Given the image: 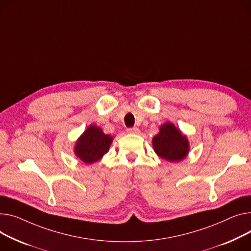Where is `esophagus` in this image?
<instances>
[{
  "label": "esophagus",
  "mask_w": 251,
  "mask_h": 251,
  "mask_svg": "<svg viewBox=\"0 0 251 251\" xmlns=\"http://www.w3.org/2000/svg\"><path fill=\"white\" fill-rule=\"evenodd\" d=\"M127 132L130 133V134H139L140 131L137 127H132V128H128Z\"/></svg>",
  "instance_id": "obj_1"
}]
</instances>
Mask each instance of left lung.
Returning <instances> with one entry per match:
<instances>
[{
  "mask_svg": "<svg viewBox=\"0 0 251 251\" xmlns=\"http://www.w3.org/2000/svg\"><path fill=\"white\" fill-rule=\"evenodd\" d=\"M152 145L159 157L174 162L186 158L190 150L187 136L171 122L160 126L158 134L152 138Z\"/></svg>",
  "mask_w": 251,
  "mask_h": 251,
  "instance_id": "left-lung-1",
  "label": "left lung"
}]
</instances>
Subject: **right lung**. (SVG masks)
Returning <instances> with one entry per match:
<instances>
[{
    "instance_id": "obj_1",
    "label": "right lung",
    "mask_w": 251,
    "mask_h": 251,
    "mask_svg": "<svg viewBox=\"0 0 251 251\" xmlns=\"http://www.w3.org/2000/svg\"><path fill=\"white\" fill-rule=\"evenodd\" d=\"M112 141L113 137L105 134L101 128L90 125L77 139L75 153L83 163L91 164L101 159L109 151Z\"/></svg>"
}]
</instances>
